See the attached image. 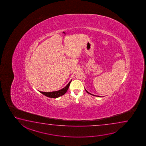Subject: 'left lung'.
Returning <instances> with one entry per match:
<instances>
[{
    "mask_svg": "<svg viewBox=\"0 0 146 146\" xmlns=\"http://www.w3.org/2000/svg\"><path fill=\"white\" fill-rule=\"evenodd\" d=\"M85 90H86V92H87V93H88V94H91V95H92V96H99V97H100V96H95V95H94V94H90V93H89V92H87V90H86V89H85ZM100 97H101V96H100Z\"/></svg>",
    "mask_w": 146,
    "mask_h": 146,
    "instance_id": "obj_1",
    "label": "left lung"
}]
</instances>
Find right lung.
<instances>
[{"label":"right lung","instance_id":"obj_1","mask_svg":"<svg viewBox=\"0 0 146 146\" xmlns=\"http://www.w3.org/2000/svg\"><path fill=\"white\" fill-rule=\"evenodd\" d=\"M72 82V80L69 82L68 84L64 88H62L61 90H58V91H56V92H42L39 91L40 92H41V94H44L45 96L49 97V98H57L59 96H62L66 92L67 90L69 88V85Z\"/></svg>","mask_w":146,"mask_h":146}]
</instances>
